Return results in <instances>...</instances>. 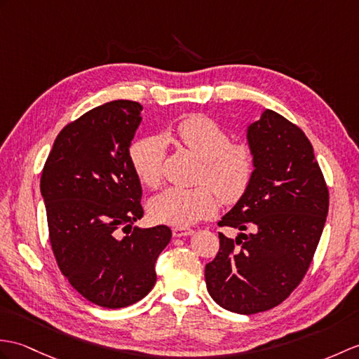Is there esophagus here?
Returning <instances> with one entry per match:
<instances>
[{"instance_id":"34e87169","label":"esophagus","mask_w":359,"mask_h":359,"mask_svg":"<svg viewBox=\"0 0 359 359\" xmlns=\"http://www.w3.org/2000/svg\"><path fill=\"white\" fill-rule=\"evenodd\" d=\"M193 229L191 228H183V226H177V228H174L172 229V236L174 237H187V236H191L193 234Z\"/></svg>"}]
</instances>
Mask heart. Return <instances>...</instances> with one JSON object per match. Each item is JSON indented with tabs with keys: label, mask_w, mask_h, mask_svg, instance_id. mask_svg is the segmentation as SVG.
I'll use <instances>...</instances> for the list:
<instances>
[{
	"label": "heart",
	"mask_w": 359,
	"mask_h": 359,
	"mask_svg": "<svg viewBox=\"0 0 359 359\" xmlns=\"http://www.w3.org/2000/svg\"><path fill=\"white\" fill-rule=\"evenodd\" d=\"M163 142H177L203 161L196 188H168L149 202V212L159 222L188 226L210 217L224 203H236L251 185L255 171L252 148L231 142L228 131L202 114L182 119L161 137L148 136L130 148V163L137 179L148 188H157L163 176ZM219 196H217V194Z\"/></svg>",
	"instance_id": "1"
}]
</instances>
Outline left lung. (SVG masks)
I'll return each instance as SVG.
<instances>
[{"label":"left lung","mask_w":359,"mask_h":359,"mask_svg":"<svg viewBox=\"0 0 359 359\" xmlns=\"http://www.w3.org/2000/svg\"><path fill=\"white\" fill-rule=\"evenodd\" d=\"M251 185L219 226L220 248L205 266L206 289L223 309L251 315L292 294L312 263L329 211V189L302 128L266 110L249 125ZM245 230H251L246 235Z\"/></svg>","instance_id":"1"}]
</instances>
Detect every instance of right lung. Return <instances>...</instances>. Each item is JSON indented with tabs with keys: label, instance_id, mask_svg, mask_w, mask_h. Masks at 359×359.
I'll list each match as a JSON object with an SVG mask.
<instances>
[{
	"label": "right lung",
	"instance_id": "obj_1",
	"mask_svg": "<svg viewBox=\"0 0 359 359\" xmlns=\"http://www.w3.org/2000/svg\"><path fill=\"white\" fill-rule=\"evenodd\" d=\"M142 105L113 101L67 123L41 176L48 238L64 277L107 309L137 303L156 285V260L171 240L165 224L140 229V180L130 145Z\"/></svg>",
	"mask_w": 359,
	"mask_h": 359
}]
</instances>
